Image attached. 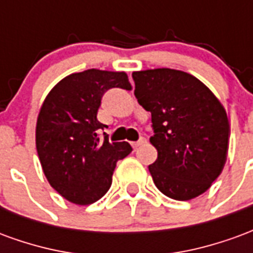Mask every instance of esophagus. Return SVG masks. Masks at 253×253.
<instances>
[{
    "instance_id": "34e87169",
    "label": "esophagus",
    "mask_w": 253,
    "mask_h": 253,
    "mask_svg": "<svg viewBox=\"0 0 253 253\" xmlns=\"http://www.w3.org/2000/svg\"><path fill=\"white\" fill-rule=\"evenodd\" d=\"M145 142H146V139H145V138H139V139L135 141V142H131V146L134 149H137L138 146H141V145H143Z\"/></svg>"
}]
</instances>
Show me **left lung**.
<instances>
[{"instance_id": "1", "label": "left lung", "mask_w": 253, "mask_h": 253, "mask_svg": "<svg viewBox=\"0 0 253 253\" xmlns=\"http://www.w3.org/2000/svg\"><path fill=\"white\" fill-rule=\"evenodd\" d=\"M134 94L152 114L157 160L149 165L156 187L176 201H190L221 175L229 148L225 108L206 85L175 69L132 73Z\"/></svg>"}]
</instances>
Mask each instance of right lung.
<instances>
[{"label": "right lung", "instance_id": "1", "mask_svg": "<svg viewBox=\"0 0 253 253\" xmlns=\"http://www.w3.org/2000/svg\"><path fill=\"white\" fill-rule=\"evenodd\" d=\"M130 90L125 72L89 69L59 81L47 94L36 123V150L50 186L76 205H90L110 190L116 163L131 153L127 142L100 137L103 94Z\"/></svg>", "mask_w": 253, "mask_h": 253}]
</instances>
